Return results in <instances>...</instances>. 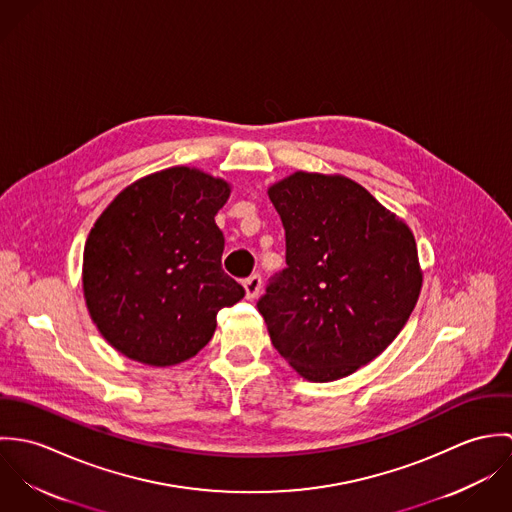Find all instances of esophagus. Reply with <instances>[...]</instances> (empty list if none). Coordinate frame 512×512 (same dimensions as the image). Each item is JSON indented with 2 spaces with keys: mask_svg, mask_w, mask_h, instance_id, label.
Returning a JSON list of instances; mask_svg holds the SVG:
<instances>
[{
  "mask_svg": "<svg viewBox=\"0 0 512 512\" xmlns=\"http://www.w3.org/2000/svg\"><path fill=\"white\" fill-rule=\"evenodd\" d=\"M242 286H244V290H246V297H248V299H254V297L260 293V288H262V278H260L258 274H254V276L246 278V280L242 282Z\"/></svg>",
  "mask_w": 512,
  "mask_h": 512,
  "instance_id": "34e87169",
  "label": "esophagus"
}]
</instances>
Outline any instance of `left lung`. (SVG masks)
I'll return each mask as SVG.
<instances>
[{
  "label": "left lung",
  "mask_w": 512,
  "mask_h": 512,
  "mask_svg": "<svg viewBox=\"0 0 512 512\" xmlns=\"http://www.w3.org/2000/svg\"><path fill=\"white\" fill-rule=\"evenodd\" d=\"M268 195L288 264L258 299L272 345L307 380L349 376L396 339L416 307L414 234L343 175L297 171Z\"/></svg>",
  "instance_id": "8db88e82"
}]
</instances>
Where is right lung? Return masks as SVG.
I'll return each instance as SVG.
<instances>
[{
	"instance_id": "add662e5",
	"label": "right lung",
	"mask_w": 512,
	"mask_h": 512,
	"mask_svg": "<svg viewBox=\"0 0 512 512\" xmlns=\"http://www.w3.org/2000/svg\"><path fill=\"white\" fill-rule=\"evenodd\" d=\"M228 197L226 181L171 167L126 187L94 222L82 288L116 351L144 365H179L211 341L220 309L244 297L220 264L215 217Z\"/></svg>"
}]
</instances>
